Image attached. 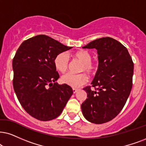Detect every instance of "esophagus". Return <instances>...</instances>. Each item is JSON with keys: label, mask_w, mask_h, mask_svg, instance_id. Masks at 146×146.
Returning a JSON list of instances; mask_svg holds the SVG:
<instances>
[{"label": "esophagus", "mask_w": 146, "mask_h": 146, "mask_svg": "<svg viewBox=\"0 0 146 146\" xmlns=\"http://www.w3.org/2000/svg\"><path fill=\"white\" fill-rule=\"evenodd\" d=\"M77 91H78V90H77V89H75V88H73V93H74V94L76 93Z\"/></svg>", "instance_id": "34e87169"}]
</instances>
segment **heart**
I'll list each match as a JSON object with an SVG mask.
<instances>
[{"label":"heart","mask_w":146,"mask_h":146,"mask_svg":"<svg viewBox=\"0 0 146 146\" xmlns=\"http://www.w3.org/2000/svg\"><path fill=\"white\" fill-rule=\"evenodd\" d=\"M74 58L82 63L81 71H85L89 74H93L96 71L98 64L92 62V56L88 51L80 50L73 54ZM54 66L60 72H64L67 69L69 63V57L67 53L61 52L55 57ZM62 82L73 88H79L88 82V77L84 73L74 74L67 73L62 77Z\"/></svg>","instance_id":"b5f03b06"}]
</instances>
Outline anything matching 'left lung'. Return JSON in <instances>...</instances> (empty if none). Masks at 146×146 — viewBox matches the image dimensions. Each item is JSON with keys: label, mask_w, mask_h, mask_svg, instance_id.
I'll return each instance as SVG.
<instances>
[{"label": "left lung", "mask_w": 146, "mask_h": 146, "mask_svg": "<svg viewBox=\"0 0 146 146\" xmlns=\"http://www.w3.org/2000/svg\"><path fill=\"white\" fill-rule=\"evenodd\" d=\"M83 48L98 50V67L90 86L84 90L87 98L82 104L84 117L95 124L111 121L126 103L132 88L133 62L121 42L109 37L92 41Z\"/></svg>", "instance_id": "obj_1"}]
</instances>
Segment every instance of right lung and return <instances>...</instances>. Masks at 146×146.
Masks as SVG:
<instances>
[{
    "label": "right lung",
    "mask_w": 146,
    "mask_h": 146,
    "mask_svg": "<svg viewBox=\"0 0 146 146\" xmlns=\"http://www.w3.org/2000/svg\"><path fill=\"white\" fill-rule=\"evenodd\" d=\"M72 48L46 35H38L24 41L13 60V88L24 110L40 121H50L61 114L73 90L58 85L59 75L54 58Z\"/></svg>",
    "instance_id": "right-lung-1"
}]
</instances>
